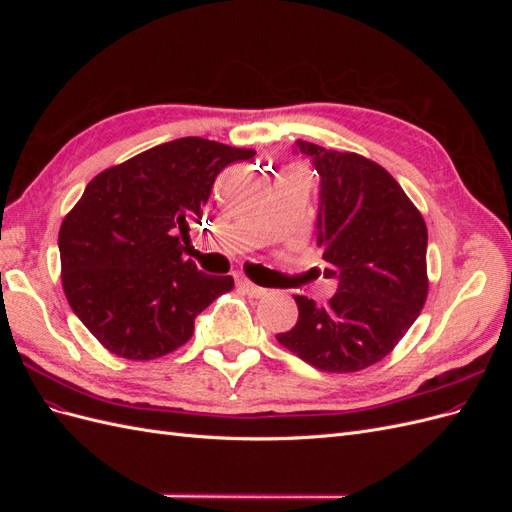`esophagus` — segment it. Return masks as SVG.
I'll return each instance as SVG.
<instances>
[{
  "instance_id": "1",
  "label": "esophagus",
  "mask_w": 512,
  "mask_h": 512,
  "mask_svg": "<svg viewBox=\"0 0 512 512\" xmlns=\"http://www.w3.org/2000/svg\"><path fill=\"white\" fill-rule=\"evenodd\" d=\"M237 286H239L245 294H250V297H254V299H260V297H265V294H267L265 288H260V286L252 284L250 280H247V277H237Z\"/></svg>"
}]
</instances>
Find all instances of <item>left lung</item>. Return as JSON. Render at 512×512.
I'll return each mask as SVG.
<instances>
[{"label": "left lung", "instance_id": "obj_1", "mask_svg": "<svg viewBox=\"0 0 512 512\" xmlns=\"http://www.w3.org/2000/svg\"><path fill=\"white\" fill-rule=\"evenodd\" d=\"M320 175L318 247L327 305L294 294L299 320L277 342L305 363L350 374L382 361L427 299V226L391 173L359 153L297 141Z\"/></svg>", "mask_w": 512, "mask_h": 512}]
</instances>
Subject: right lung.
<instances>
[{
    "mask_svg": "<svg viewBox=\"0 0 512 512\" xmlns=\"http://www.w3.org/2000/svg\"><path fill=\"white\" fill-rule=\"evenodd\" d=\"M254 149L185 136L151 147L87 183L59 228L61 284L98 342L130 361L183 346L194 318L232 290L183 258L213 181Z\"/></svg>",
    "mask_w": 512,
    "mask_h": 512,
    "instance_id": "add662e5",
    "label": "right lung"
}]
</instances>
